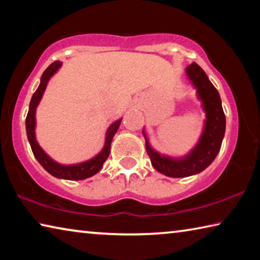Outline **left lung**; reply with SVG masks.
Listing matches in <instances>:
<instances>
[{
  "label": "left lung",
  "instance_id": "obj_1",
  "mask_svg": "<svg viewBox=\"0 0 260 260\" xmlns=\"http://www.w3.org/2000/svg\"><path fill=\"white\" fill-rule=\"evenodd\" d=\"M186 71L192 85L197 88V94L203 102V109L206 112L205 126L200 142L188 156L181 159H173L160 156L153 150L148 142L146 134L143 133L147 153L150 157L152 166L158 172L171 178L189 177L205 170L220 151L226 129V118L221 107V100L203 69L193 61L187 67Z\"/></svg>",
  "mask_w": 260,
  "mask_h": 260
}]
</instances>
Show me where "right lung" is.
<instances>
[{
  "mask_svg": "<svg viewBox=\"0 0 260 260\" xmlns=\"http://www.w3.org/2000/svg\"><path fill=\"white\" fill-rule=\"evenodd\" d=\"M61 67L60 61H54L49 67L46 69L41 77L40 86L35 90V93L32 96L29 103V109L27 117H26V133H27V139L32 148L33 155L37 158L38 161L42 165L48 173L54 175L56 178L65 179V180H83L89 177H93L99 171L102 169L104 161L107 160L110 153V148H111V142L114 134L117 133L118 128H119L121 119H119L109 127L107 132V139H105L104 148L98 156H95L93 159L87 160L81 164L76 165H60L51 159V158L47 155V153L42 150L41 147L39 146L37 140H35V110L40 100L42 99V95L45 93L47 83L49 79L54 76V73L57 72V70Z\"/></svg>",
  "mask_w": 260,
  "mask_h": 260,
  "instance_id": "1",
  "label": "right lung"
}]
</instances>
